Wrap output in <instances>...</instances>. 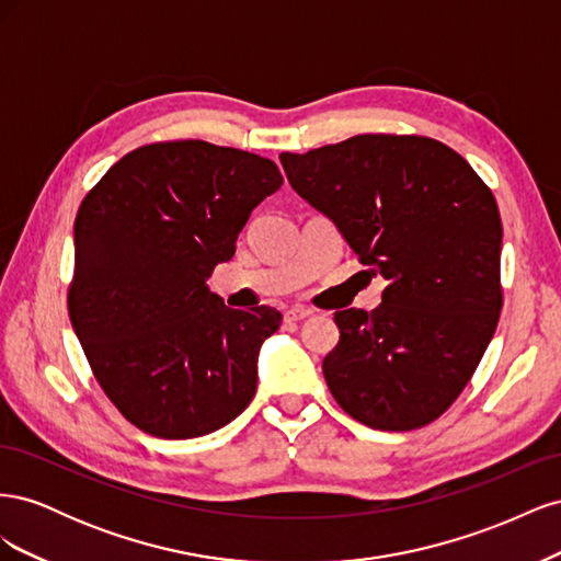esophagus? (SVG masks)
Masks as SVG:
<instances>
[{"instance_id": "obj_1", "label": "esophagus", "mask_w": 561, "mask_h": 561, "mask_svg": "<svg viewBox=\"0 0 561 561\" xmlns=\"http://www.w3.org/2000/svg\"><path fill=\"white\" fill-rule=\"evenodd\" d=\"M311 316H313V311H311V309H307V307H293V309H287V311H285V322L307 320V318H311Z\"/></svg>"}]
</instances>
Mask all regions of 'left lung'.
Instances as JSON below:
<instances>
[{"instance_id": "1", "label": "left lung", "mask_w": 561, "mask_h": 561, "mask_svg": "<svg viewBox=\"0 0 561 561\" xmlns=\"http://www.w3.org/2000/svg\"><path fill=\"white\" fill-rule=\"evenodd\" d=\"M293 190L330 217L371 276L379 307L336 311L322 375L342 410L412 431L461 396L499 325L503 227L470 163L421 135H355L290 154Z\"/></svg>"}]
</instances>
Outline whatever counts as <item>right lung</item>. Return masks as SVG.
I'll use <instances>...</instances> for the list:
<instances>
[{
  "mask_svg": "<svg viewBox=\"0 0 561 561\" xmlns=\"http://www.w3.org/2000/svg\"><path fill=\"white\" fill-rule=\"evenodd\" d=\"M278 165L203 140L157 142L118 159L75 219V334L98 383L133 426L190 439L227 426L257 390L271 307L239 311L210 293Z\"/></svg>",
  "mask_w": 561,
  "mask_h": 561,
  "instance_id": "right-lung-1",
  "label": "right lung"
}]
</instances>
